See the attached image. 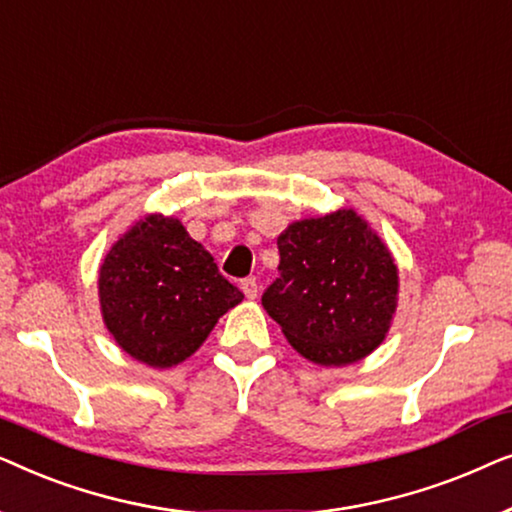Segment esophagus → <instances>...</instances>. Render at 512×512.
<instances>
[{
    "instance_id": "1",
    "label": "esophagus",
    "mask_w": 512,
    "mask_h": 512,
    "mask_svg": "<svg viewBox=\"0 0 512 512\" xmlns=\"http://www.w3.org/2000/svg\"><path fill=\"white\" fill-rule=\"evenodd\" d=\"M242 291H244V296H247L249 300H254L256 296H258V284H256V279L254 277H247V279H242Z\"/></svg>"
}]
</instances>
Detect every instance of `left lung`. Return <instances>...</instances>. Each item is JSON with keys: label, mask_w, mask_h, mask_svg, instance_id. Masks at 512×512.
<instances>
[{"label": "left lung", "mask_w": 512, "mask_h": 512, "mask_svg": "<svg viewBox=\"0 0 512 512\" xmlns=\"http://www.w3.org/2000/svg\"><path fill=\"white\" fill-rule=\"evenodd\" d=\"M279 277L263 307L286 340L321 366H347L384 340L396 312L389 249L352 209L296 221L279 235Z\"/></svg>", "instance_id": "1"}]
</instances>
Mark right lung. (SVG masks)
I'll return each instance as SVG.
<instances>
[{
    "label": "right lung",
    "instance_id": "1",
    "mask_svg": "<svg viewBox=\"0 0 512 512\" xmlns=\"http://www.w3.org/2000/svg\"><path fill=\"white\" fill-rule=\"evenodd\" d=\"M244 293L177 219L146 216L100 268V305L109 333L130 356L170 368L198 349Z\"/></svg>",
    "mask_w": 512,
    "mask_h": 512
}]
</instances>
